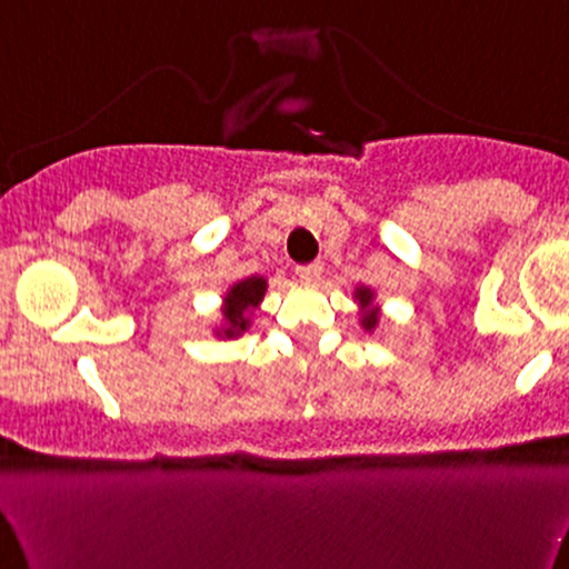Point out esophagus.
Instances as JSON below:
<instances>
[{
  "label": "esophagus",
  "instance_id": "34e87169",
  "mask_svg": "<svg viewBox=\"0 0 569 569\" xmlns=\"http://www.w3.org/2000/svg\"><path fill=\"white\" fill-rule=\"evenodd\" d=\"M296 273H298V279H301L303 284H315L317 279H319V273H322V263H306V266H298L296 268Z\"/></svg>",
  "mask_w": 569,
  "mask_h": 569
}]
</instances>
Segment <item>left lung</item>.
I'll list each match as a JSON object with an SVG mask.
<instances>
[{"label":"left lung","mask_w":569,"mask_h":569,"mask_svg":"<svg viewBox=\"0 0 569 569\" xmlns=\"http://www.w3.org/2000/svg\"><path fill=\"white\" fill-rule=\"evenodd\" d=\"M355 301L360 303V325L366 330H373L379 325V306L373 303V292L370 287H357Z\"/></svg>","instance_id":"1"}]
</instances>
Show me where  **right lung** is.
<instances>
[{"label":"right lung","instance_id":"1","mask_svg":"<svg viewBox=\"0 0 569 569\" xmlns=\"http://www.w3.org/2000/svg\"><path fill=\"white\" fill-rule=\"evenodd\" d=\"M263 277H247L236 282L222 298V328H217L220 338H236L250 328L252 311L258 309L266 296Z\"/></svg>","mask_w":569,"mask_h":569}]
</instances>
